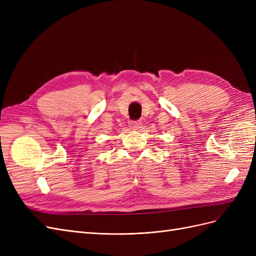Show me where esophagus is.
I'll list each match as a JSON object with an SVG mask.
<instances>
[{
    "mask_svg": "<svg viewBox=\"0 0 256 256\" xmlns=\"http://www.w3.org/2000/svg\"><path fill=\"white\" fill-rule=\"evenodd\" d=\"M129 127H130V129L132 130V131H138V130H140V128L142 127V122L140 120L131 122L129 124Z\"/></svg>",
    "mask_w": 256,
    "mask_h": 256,
    "instance_id": "1",
    "label": "esophagus"
}]
</instances>
